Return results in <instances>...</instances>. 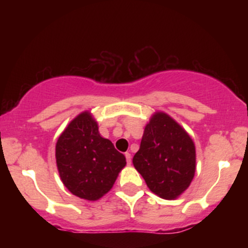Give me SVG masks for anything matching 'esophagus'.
I'll return each mask as SVG.
<instances>
[{
  "instance_id": "34e87169",
  "label": "esophagus",
  "mask_w": 248,
  "mask_h": 248,
  "mask_svg": "<svg viewBox=\"0 0 248 248\" xmlns=\"http://www.w3.org/2000/svg\"><path fill=\"white\" fill-rule=\"evenodd\" d=\"M124 156H126L127 163H128V164L132 163V155H130V153H126V154H124Z\"/></svg>"
}]
</instances>
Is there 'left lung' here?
<instances>
[{"label": "left lung", "instance_id": "obj_1", "mask_svg": "<svg viewBox=\"0 0 248 248\" xmlns=\"http://www.w3.org/2000/svg\"><path fill=\"white\" fill-rule=\"evenodd\" d=\"M133 164L150 191L163 199H176L190 186L195 176V143L171 116L155 112L144 127Z\"/></svg>", "mask_w": 248, "mask_h": 248}]
</instances>
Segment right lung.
I'll list each match as a JSON object with an SVG mask.
<instances>
[{"instance_id": "add662e5", "label": "right lung", "mask_w": 248, "mask_h": 248, "mask_svg": "<svg viewBox=\"0 0 248 248\" xmlns=\"http://www.w3.org/2000/svg\"><path fill=\"white\" fill-rule=\"evenodd\" d=\"M56 162L65 186L77 197L98 201L114 186L126 157L99 133L98 122L85 110L59 135Z\"/></svg>"}]
</instances>
